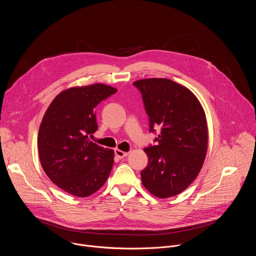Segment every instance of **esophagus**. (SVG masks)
Here are the masks:
<instances>
[{"mask_svg": "<svg viewBox=\"0 0 256 256\" xmlns=\"http://www.w3.org/2000/svg\"><path fill=\"white\" fill-rule=\"evenodd\" d=\"M114 153H116V156L118 158H120V159H122V158L126 157L128 154V152H124V151H122V150H120V149H116Z\"/></svg>", "mask_w": 256, "mask_h": 256, "instance_id": "esophagus-1", "label": "esophagus"}]
</instances>
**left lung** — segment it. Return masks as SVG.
I'll use <instances>...</instances> for the list:
<instances>
[{
  "mask_svg": "<svg viewBox=\"0 0 256 256\" xmlns=\"http://www.w3.org/2000/svg\"><path fill=\"white\" fill-rule=\"evenodd\" d=\"M142 93L150 132L161 128L156 146L144 151L149 158L142 184L153 196L171 198L188 188L198 175L208 150L204 108L186 87L162 78L132 83Z\"/></svg>",
  "mask_w": 256,
  "mask_h": 256,
  "instance_id": "1",
  "label": "left lung"
}]
</instances>
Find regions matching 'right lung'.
Segmentation results:
<instances>
[{
    "label": "right lung",
    "mask_w": 256,
    "mask_h": 256,
    "mask_svg": "<svg viewBox=\"0 0 256 256\" xmlns=\"http://www.w3.org/2000/svg\"><path fill=\"white\" fill-rule=\"evenodd\" d=\"M118 90L97 83L72 87L50 103L40 126L38 147L48 178L66 192L86 198L110 174L114 152L90 140L98 130L95 107Z\"/></svg>",
    "instance_id": "obj_1"
}]
</instances>
